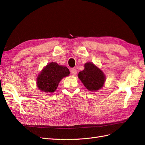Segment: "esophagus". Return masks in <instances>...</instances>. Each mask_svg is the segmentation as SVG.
<instances>
[{
    "instance_id": "34e87169",
    "label": "esophagus",
    "mask_w": 145,
    "mask_h": 145,
    "mask_svg": "<svg viewBox=\"0 0 145 145\" xmlns=\"http://www.w3.org/2000/svg\"><path fill=\"white\" fill-rule=\"evenodd\" d=\"M71 75L72 76H75L76 74H77V70L76 69H74V68H72L71 70Z\"/></svg>"
}]
</instances>
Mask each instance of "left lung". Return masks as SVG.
<instances>
[{
    "instance_id": "left-lung-1",
    "label": "left lung",
    "mask_w": 145,
    "mask_h": 145,
    "mask_svg": "<svg viewBox=\"0 0 145 145\" xmlns=\"http://www.w3.org/2000/svg\"><path fill=\"white\" fill-rule=\"evenodd\" d=\"M85 69L78 74V77L86 88L90 91H96L102 88L106 77L102 70L92 62L84 65Z\"/></svg>"
}]
</instances>
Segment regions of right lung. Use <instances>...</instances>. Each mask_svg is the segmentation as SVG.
<instances>
[{
    "instance_id": "add662e5",
    "label": "right lung",
    "mask_w": 145,
    "mask_h": 145,
    "mask_svg": "<svg viewBox=\"0 0 145 145\" xmlns=\"http://www.w3.org/2000/svg\"><path fill=\"white\" fill-rule=\"evenodd\" d=\"M68 68L56 62H51L42 69L37 78V85L40 91L54 93L60 80L69 75Z\"/></svg>"
}]
</instances>
